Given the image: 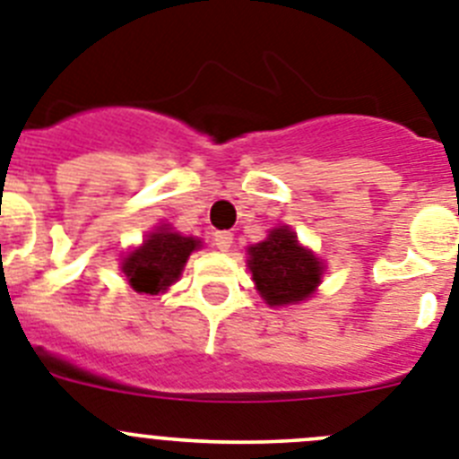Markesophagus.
<instances>
[{
  "label": "esophagus",
  "mask_w": 459,
  "mask_h": 459,
  "mask_svg": "<svg viewBox=\"0 0 459 459\" xmlns=\"http://www.w3.org/2000/svg\"><path fill=\"white\" fill-rule=\"evenodd\" d=\"M230 245H233V233H230V230H219V233H214V247H217V249L229 252Z\"/></svg>",
  "instance_id": "1"
}]
</instances>
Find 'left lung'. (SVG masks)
<instances>
[{"label":"left lung","instance_id":"1","mask_svg":"<svg viewBox=\"0 0 459 459\" xmlns=\"http://www.w3.org/2000/svg\"><path fill=\"white\" fill-rule=\"evenodd\" d=\"M249 270L268 305H290L305 300L321 281L324 265L298 245L289 229H274L258 245L249 247Z\"/></svg>","mask_w":459,"mask_h":459}]
</instances>
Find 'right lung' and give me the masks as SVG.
Listing matches in <instances>:
<instances>
[{"label": "right lung", "mask_w": 459, "mask_h": 459, "mask_svg": "<svg viewBox=\"0 0 459 459\" xmlns=\"http://www.w3.org/2000/svg\"><path fill=\"white\" fill-rule=\"evenodd\" d=\"M196 247L198 240L194 238H185L161 226L152 235H147L141 249L125 258L122 270L138 293L157 296L159 290H166L180 277L186 258Z\"/></svg>", "instance_id": "obj_1"}]
</instances>
